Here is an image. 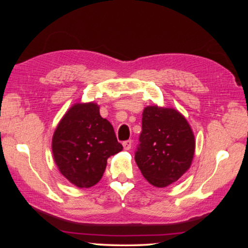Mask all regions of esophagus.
<instances>
[{
  "mask_svg": "<svg viewBox=\"0 0 248 248\" xmlns=\"http://www.w3.org/2000/svg\"><path fill=\"white\" fill-rule=\"evenodd\" d=\"M123 145H124V150L129 151L130 149H131V146H132V141H131V140H127V141H124V143H123Z\"/></svg>",
  "mask_w": 248,
  "mask_h": 248,
  "instance_id": "1",
  "label": "esophagus"
}]
</instances>
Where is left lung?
<instances>
[{
  "mask_svg": "<svg viewBox=\"0 0 248 248\" xmlns=\"http://www.w3.org/2000/svg\"><path fill=\"white\" fill-rule=\"evenodd\" d=\"M134 159L155 187L175 183L186 173L195 154V136L186 118L173 108L148 106Z\"/></svg>",
  "mask_w": 248,
  "mask_h": 248,
  "instance_id": "8db88e82",
  "label": "left lung"
}]
</instances>
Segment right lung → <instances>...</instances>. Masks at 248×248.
<instances>
[{
    "label": "right lung",
    "mask_w": 248,
    "mask_h": 248,
    "mask_svg": "<svg viewBox=\"0 0 248 248\" xmlns=\"http://www.w3.org/2000/svg\"><path fill=\"white\" fill-rule=\"evenodd\" d=\"M123 150L111 124L95 103L75 104L60 120L52 137V153L60 173L78 188L97 184L107 158Z\"/></svg>",
    "instance_id": "1"
}]
</instances>
